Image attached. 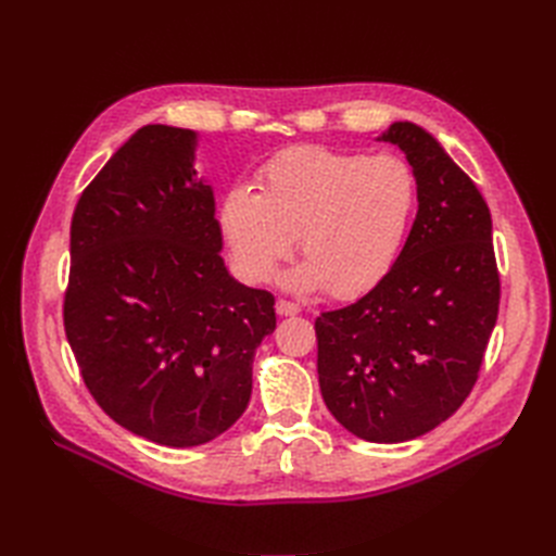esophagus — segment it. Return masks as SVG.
Wrapping results in <instances>:
<instances>
[{
    "label": "esophagus",
    "mask_w": 556,
    "mask_h": 556,
    "mask_svg": "<svg viewBox=\"0 0 556 556\" xmlns=\"http://www.w3.org/2000/svg\"><path fill=\"white\" fill-rule=\"evenodd\" d=\"M276 311H278V315H282V318H292V315H296L302 308H299V306L292 304V302H285V299H278V302H276Z\"/></svg>",
    "instance_id": "34e87169"
}]
</instances>
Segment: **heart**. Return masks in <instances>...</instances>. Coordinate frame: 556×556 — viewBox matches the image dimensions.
<instances>
[{
    "instance_id": "obj_1",
    "label": "heart",
    "mask_w": 556,
    "mask_h": 556,
    "mask_svg": "<svg viewBox=\"0 0 556 556\" xmlns=\"http://www.w3.org/2000/svg\"><path fill=\"white\" fill-rule=\"evenodd\" d=\"M260 193L233 185L219 229L245 280L266 282L299 236L306 257L285 278L292 290L355 299L388 276L416 207V177L400 156L296 147L268 161Z\"/></svg>"
}]
</instances>
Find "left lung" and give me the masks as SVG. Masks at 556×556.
<instances>
[{
  "mask_svg": "<svg viewBox=\"0 0 556 556\" xmlns=\"http://www.w3.org/2000/svg\"><path fill=\"white\" fill-rule=\"evenodd\" d=\"M416 177V219L388 276L315 318L320 393L355 438L395 444L438 428L470 395L496 327L491 213L438 138L412 122L379 138Z\"/></svg>",
  "mask_w": 556,
  "mask_h": 556,
  "instance_id": "8db88e82",
  "label": "left lung"
}]
</instances>
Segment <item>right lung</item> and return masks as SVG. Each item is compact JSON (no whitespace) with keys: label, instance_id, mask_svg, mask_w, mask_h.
<instances>
[{"label":"right lung","instance_id":"obj_1","mask_svg":"<svg viewBox=\"0 0 556 556\" xmlns=\"http://www.w3.org/2000/svg\"><path fill=\"white\" fill-rule=\"evenodd\" d=\"M199 132L142 126L86 187L70 229L65 332L96 402L163 446H199L243 416L274 294L222 260Z\"/></svg>","mask_w":556,"mask_h":556}]
</instances>
